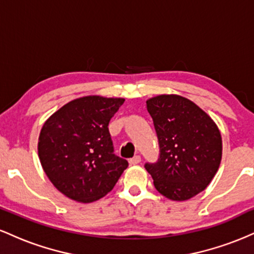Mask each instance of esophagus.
<instances>
[{"label":"esophagus","instance_id":"34e87169","mask_svg":"<svg viewBox=\"0 0 254 254\" xmlns=\"http://www.w3.org/2000/svg\"><path fill=\"white\" fill-rule=\"evenodd\" d=\"M129 162H130V165H138L139 162H141V156H139V155L133 156L132 159L129 160Z\"/></svg>","mask_w":254,"mask_h":254}]
</instances>
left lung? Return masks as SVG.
<instances>
[{"instance_id":"obj_1","label":"left lung","mask_w":254,"mask_h":254,"mask_svg":"<svg viewBox=\"0 0 254 254\" xmlns=\"http://www.w3.org/2000/svg\"><path fill=\"white\" fill-rule=\"evenodd\" d=\"M160 153L145 170L154 186L172 200H186L210 184L222 157V139L214 121L180 95H159L147 101Z\"/></svg>"}]
</instances>
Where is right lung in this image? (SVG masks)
<instances>
[{
	"mask_svg": "<svg viewBox=\"0 0 254 254\" xmlns=\"http://www.w3.org/2000/svg\"><path fill=\"white\" fill-rule=\"evenodd\" d=\"M122 98L83 97L55 112L40 131L38 154L58 191L82 203L100 199L127 167L115 154L109 131Z\"/></svg>",
	"mask_w": 254,
	"mask_h": 254,
	"instance_id": "right-lung-1",
	"label": "right lung"
}]
</instances>
